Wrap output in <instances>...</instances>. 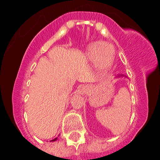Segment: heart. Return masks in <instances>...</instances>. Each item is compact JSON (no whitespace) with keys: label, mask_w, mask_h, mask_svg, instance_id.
Returning <instances> with one entry per match:
<instances>
[{"label":"heart","mask_w":160,"mask_h":160,"mask_svg":"<svg viewBox=\"0 0 160 160\" xmlns=\"http://www.w3.org/2000/svg\"><path fill=\"white\" fill-rule=\"evenodd\" d=\"M87 56L92 62L99 63L104 71L111 69L114 60V50L108 44L98 42L91 44L87 49Z\"/></svg>","instance_id":"b5f03b06"}]
</instances>
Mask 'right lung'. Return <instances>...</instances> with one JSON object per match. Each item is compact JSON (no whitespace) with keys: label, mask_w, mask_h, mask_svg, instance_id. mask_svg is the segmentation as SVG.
<instances>
[{"label":"right lung","mask_w":160,"mask_h":160,"mask_svg":"<svg viewBox=\"0 0 160 160\" xmlns=\"http://www.w3.org/2000/svg\"><path fill=\"white\" fill-rule=\"evenodd\" d=\"M56 139H57V138H54V139H52V142H54V141H56Z\"/></svg>","instance_id":"obj_1"}]
</instances>
